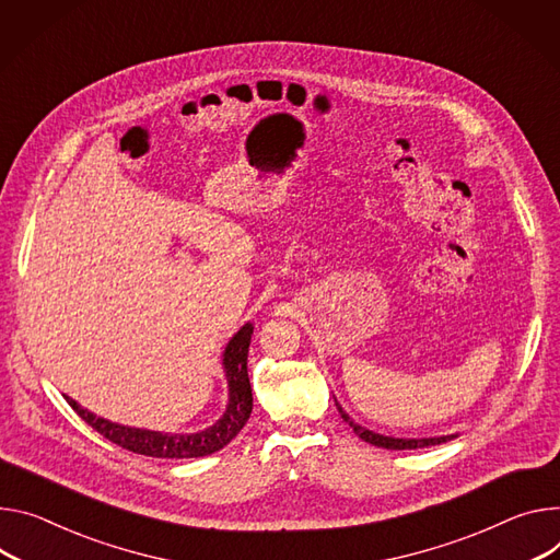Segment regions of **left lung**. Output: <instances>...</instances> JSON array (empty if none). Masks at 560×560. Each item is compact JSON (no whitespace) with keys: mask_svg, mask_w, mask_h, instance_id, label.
Segmentation results:
<instances>
[{"mask_svg":"<svg viewBox=\"0 0 560 560\" xmlns=\"http://www.w3.org/2000/svg\"><path fill=\"white\" fill-rule=\"evenodd\" d=\"M335 404H337V411L341 413L343 422H346L348 427H352L354 433H358L364 442H369V444H373V446L397 448V451H399V448H424V446L442 444V442H448V440L457 438V435H440V438H393V435H382V433H375V431H371V429H366V427L354 422V420L341 409V404L337 401V397H335Z\"/></svg>","mask_w":560,"mask_h":560,"instance_id":"8db88e82","label":"left lung"}]
</instances>
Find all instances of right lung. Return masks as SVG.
Masks as SVG:
<instances>
[{"label": "right lung", "instance_id": "add662e5", "mask_svg": "<svg viewBox=\"0 0 560 560\" xmlns=\"http://www.w3.org/2000/svg\"><path fill=\"white\" fill-rule=\"evenodd\" d=\"M254 326L247 322L241 326V330L228 341L223 350V373L228 380V406L225 413L208 429L196 433H163V431H149V429H136L125 427L105 418H97L95 413L86 411L73 397L65 395L71 404V409L100 435H105L114 444L151 457H202L210 455L230 440L236 438V433L245 427L252 413V388L247 377V348L252 339Z\"/></svg>", "mask_w": 560, "mask_h": 560}]
</instances>
